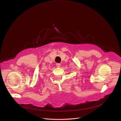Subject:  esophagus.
<instances>
[{"mask_svg":"<svg viewBox=\"0 0 121 121\" xmlns=\"http://www.w3.org/2000/svg\"><path fill=\"white\" fill-rule=\"evenodd\" d=\"M60 65H61V64H60V63H57L56 64V66H57V67H60Z\"/></svg>","mask_w":121,"mask_h":121,"instance_id":"34e87169","label":"esophagus"}]
</instances>
